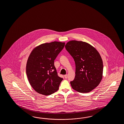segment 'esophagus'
<instances>
[{
	"instance_id": "esophagus-1",
	"label": "esophagus",
	"mask_w": 124,
	"mask_h": 124,
	"mask_svg": "<svg viewBox=\"0 0 124 124\" xmlns=\"http://www.w3.org/2000/svg\"><path fill=\"white\" fill-rule=\"evenodd\" d=\"M67 77H68L67 74H66V75H64V77H65V78H67Z\"/></svg>"
}]
</instances>
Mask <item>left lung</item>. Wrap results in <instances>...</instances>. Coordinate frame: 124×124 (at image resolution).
Wrapping results in <instances>:
<instances>
[{
  "label": "left lung",
  "instance_id": "1",
  "mask_svg": "<svg viewBox=\"0 0 124 124\" xmlns=\"http://www.w3.org/2000/svg\"><path fill=\"white\" fill-rule=\"evenodd\" d=\"M65 47L76 66V75L70 82L72 88L78 92H90L102 78L103 62L100 54L92 45L83 41L71 40Z\"/></svg>",
  "mask_w": 124,
  "mask_h": 124
}]
</instances>
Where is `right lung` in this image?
Segmentation results:
<instances>
[{
	"instance_id": "add662e5",
	"label": "right lung",
	"mask_w": 124,
	"mask_h": 124,
	"mask_svg": "<svg viewBox=\"0 0 124 124\" xmlns=\"http://www.w3.org/2000/svg\"><path fill=\"white\" fill-rule=\"evenodd\" d=\"M65 44L54 41L38 46L32 50L26 63V74L36 92L49 95L58 90L63 78L58 76L54 61Z\"/></svg>"
}]
</instances>
